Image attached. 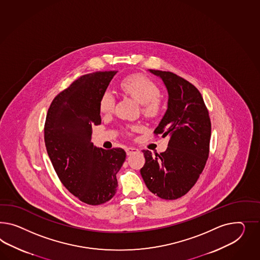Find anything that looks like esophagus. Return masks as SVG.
<instances>
[{"instance_id":"1","label":"esophagus","mask_w":260,"mask_h":260,"mask_svg":"<svg viewBox=\"0 0 260 260\" xmlns=\"http://www.w3.org/2000/svg\"><path fill=\"white\" fill-rule=\"evenodd\" d=\"M126 155H132L134 153H137L139 152V149L136 148H133V147H129V148H126Z\"/></svg>"}]
</instances>
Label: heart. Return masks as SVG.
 I'll return each mask as SVG.
<instances>
[{"instance_id":"b5f03b06","label":"heart","mask_w":260,"mask_h":260,"mask_svg":"<svg viewBox=\"0 0 260 260\" xmlns=\"http://www.w3.org/2000/svg\"><path fill=\"white\" fill-rule=\"evenodd\" d=\"M120 88L143 105V113L148 118L157 117L161 111L160 90L148 77L142 75H131L123 78ZM114 95L109 90L104 91L99 101V110L109 113L114 107Z\"/></svg>"}]
</instances>
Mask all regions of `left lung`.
I'll use <instances>...</instances> for the list:
<instances>
[{"label":"left lung","instance_id":"1","mask_svg":"<svg viewBox=\"0 0 260 260\" xmlns=\"http://www.w3.org/2000/svg\"><path fill=\"white\" fill-rule=\"evenodd\" d=\"M169 92L168 110L154 134L169 137L160 154L143 150L146 162L140 172L150 192L164 200L185 195L202 174L209 155L211 121L201 92L171 72L151 70Z\"/></svg>","mask_w":260,"mask_h":260}]
</instances>
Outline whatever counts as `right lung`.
Instances as JSON below:
<instances>
[{
    "mask_svg": "<svg viewBox=\"0 0 260 260\" xmlns=\"http://www.w3.org/2000/svg\"><path fill=\"white\" fill-rule=\"evenodd\" d=\"M117 71L77 78L52 101L44 125V142L56 175L85 204L110 201L118 185L116 174L126 159L123 148H98L91 126L101 124L99 101Z\"/></svg>",
    "mask_w": 260,
    "mask_h": 260,
    "instance_id": "obj_1",
    "label": "right lung"
}]
</instances>
